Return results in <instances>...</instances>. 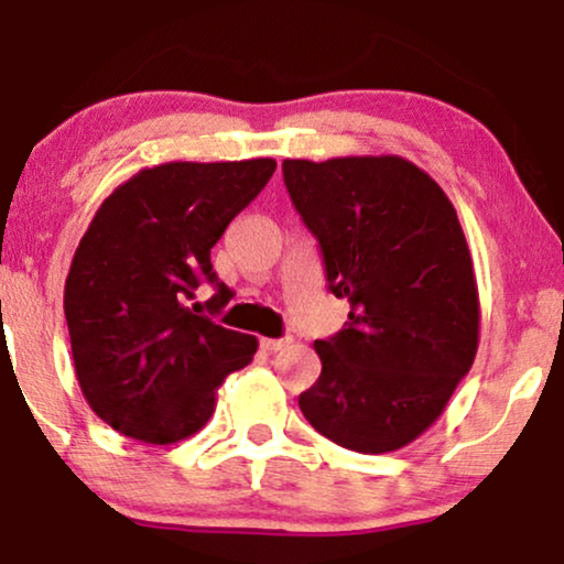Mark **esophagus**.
Returning <instances> with one entry per match:
<instances>
[{
	"label": "esophagus",
	"mask_w": 564,
	"mask_h": 564,
	"mask_svg": "<svg viewBox=\"0 0 564 564\" xmlns=\"http://www.w3.org/2000/svg\"><path fill=\"white\" fill-rule=\"evenodd\" d=\"M260 345L264 352H281V349H286L291 345V336H283V339H262Z\"/></svg>",
	"instance_id": "34e87169"
}]
</instances>
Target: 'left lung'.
Listing matches in <instances>:
<instances>
[{
  "instance_id": "1",
  "label": "left lung",
  "mask_w": 564,
  "mask_h": 564,
  "mask_svg": "<svg viewBox=\"0 0 564 564\" xmlns=\"http://www.w3.org/2000/svg\"><path fill=\"white\" fill-rule=\"evenodd\" d=\"M283 183L318 238L345 328L315 341L321 377L300 408L358 453L413 443L475 364L480 300L456 209L400 156L283 161Z\"/></svg>"
}]
</instances>
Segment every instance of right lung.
I'll return each mask as SVG.
<instances>
[{
	"label": "right lung",
	"mask_w": 564,
	"mask_h": 564,
	"mask_svg": "<svg viewBox=\"0 0 564 564\" xmlns=\"http://www.w3.org/2000/svg\"><path fill=\"white\" fill-rule=\"evenodd\" d=\"M273 159L172 161L142 170L100 204L66 278L70 352L87 403L121 435L151 445L185 440L209 422L217 387L249 366L257 339L198 315L228 286L212 246L268 180Z\"/></svg>",
	"instance_id": "right-lung-1"
}]
</instances>
